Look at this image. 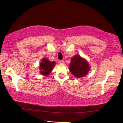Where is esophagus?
I'll list each match as a JSON object with an SVG mask.
<instances>
[{"mask_svg":"<svg viewBox=\"0 0 123 123\" xmlns=\"http://www.w3.org/2000/svg\"><path fill=\"white\" fill-rule=\"evenodd\" d=\"M64 61H63V60H61V61H59V62H60V64H64Z\"/></svg>","mask_w":123,"mask_h":123,"instance_id":"obj_1","label":"esophagus"}]
</instances>
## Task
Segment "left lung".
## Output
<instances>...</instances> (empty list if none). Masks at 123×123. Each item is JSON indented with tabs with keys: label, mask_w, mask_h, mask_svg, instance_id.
<instances>
[{
	"label": "left lung",
	"mask_w": 123,
	"mask_h": 123,
	"mask_svg": "<svg viewBox=\"0 0 123 123\" xmlns=\"http://www.w3.org/2000/svg\"><path fill=\"white\" fill-rule=\"evenodd\" d=\"M69 69L74 76L81 77L85 76L90 70L89 64L85 59L79 55H75L72 58Z\"/></svg>",
	"instance_id": "obj_1"
}]
</instances>
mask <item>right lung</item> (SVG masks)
Masks as SVG:
<instances>
[{
  "label": "right lung",
  "instance_id": "1",
  "mask_svg": "<svg viewBox=\"0 0 123 123\" xmlns=\"http://www.w3.org/2000/svg\"><path fill=\"white\" fill-rule=\"evenodd\" d=\"M55 62H51L46 58H43L42 62H40L39 69L40 70V73L42 75H48L52 71L55 66Z\"/></svg>",
  "mask_w": 123,
  "mask_h": 123
}]
</instances>
